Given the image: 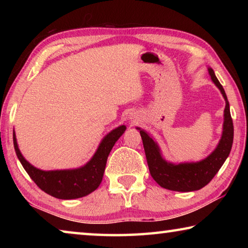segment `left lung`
I'll return each mask as SVG.
<instances>
[{
	"label": "left lung",
	"instance_id": "obj_1",
	"mask_svg": "<svg viewBox=\"0 0 248 248\" xmlns=\"http://www.w3.org/2000/svg\"><path fill=\"white\" fill-rule=\"evenodd\" d=\"M208 72L211 77L212 82L220 90L225 100L223 130H222L221 139L217 148L209 154L207 157L199 162L186 163H171L163 157L162 151L156 141L145 130L137 127L140 131L143 148L148 161L150 174L159 186L169 190L174 191H195L208 185L215 177L228 158L233 144L234 128L233 121L230 112V104L224 89L217 78L215 71L208 68Z\"/></svg>",
	"mask_w": 248,
	"mask_h": 248
}]
</instances>
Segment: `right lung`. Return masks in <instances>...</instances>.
Returning <instances> with one entry per match:
<instances>
[{
	"mask_svg": "<svg viewBox=\"0 0 248 248\" xmlns=\"http://www.w3.org/2000/svg\"><path fill=\"white\" fill-rule=\"evenodd\" d=\"M125 129L127 127L123 124L111 130L100 141L90 161L85 165L73 170H43L37 169L20 153L15 131H13V141L19 162L37 186L54 198L69 200L82 198L97 189L103 180L108 155Z\"/></svg>",
	"mask_w": 248,
	"mask_h": 248,
	"instance_id": "1",
	"label": "right lung"
}]
</instances>
